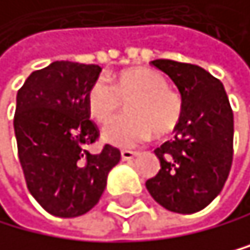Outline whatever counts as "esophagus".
Masks as SVG:
<instances>
[{"label": "esophagus", "instance_id": "esophagus-1", "mask_svg": "<svg viewBox=\"0 0 250 250\" xmlns=\"http://www.w3.org/2000/svg\"><path fill=\"white\" fill-rule=\"evenodd\" d=\"M137 156H138L137 151H129V149L121 151V159L123 161H130V159H134V157H137Z\"/></svg>", "mask_w": 250, "mask_h": 250}]
</instances>
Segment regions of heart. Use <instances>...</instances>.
Listing matches in <instances>:
<instances>
[{
    "label": "heart",
    "instance_id": "b5f03b06",
    "mask_svg": "<svg viewBox=\"0 0 250 250\" xmlns=\"http://www.w3.org/2000/svg\"><path fill=\"white\" fill-rule=\"evenodd\" d=\"M127 102V115L118 116L102 129V140L118 148H132L151 137H167L178 127L183 116V101L167 86L162 74L149 67H132L115 75L113 85L96 80L86 91L85 102L89 116L105 123L123 101Z\"/></svg>",
    "mask_w": 250,
    "mask_h": 250
}]
</instances>
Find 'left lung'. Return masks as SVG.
<instances>
[{
  "instance_id": "8db88e82",
  "label": "left lung",
  "mask_w": 250,
  "mask_h": 250,
  "mask_svg": "<svg viewBox=\"0 0 250 250\" xmlns=\"http://www.w3.org/2000/svg\"><path fill=\"white\" fill-rule=\"evenodd\" d=\"M181 94L183 116L175 140L154 154L161 170L146 189L165 209L192 214L214 200L233 161V112L221 80L200 66L171 60L151 61Z\"/></svg>"
}]
</instances>
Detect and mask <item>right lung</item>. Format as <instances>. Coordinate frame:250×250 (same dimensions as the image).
Masks as SVG:
<instances>
[{
  "label": "right lung",
  "mask_w": 250,
  "mask_h": 250,
  "mask_svg": "<svg viewBox=\"0 0 250 250\" xmlns=\"http://www.w3.org/2000/svg\"><path fill=\"white\" fill-rule=\"evenodd\" d=\"M101 70L97 64L55 61L34 70L17 93L14 130L26 186L56 217L88 212L121 159L110 145L99 154L85 149L99 137L85 96Z\"/></svg>",
  "instance_id": "obj_1"
}]
</instances>
